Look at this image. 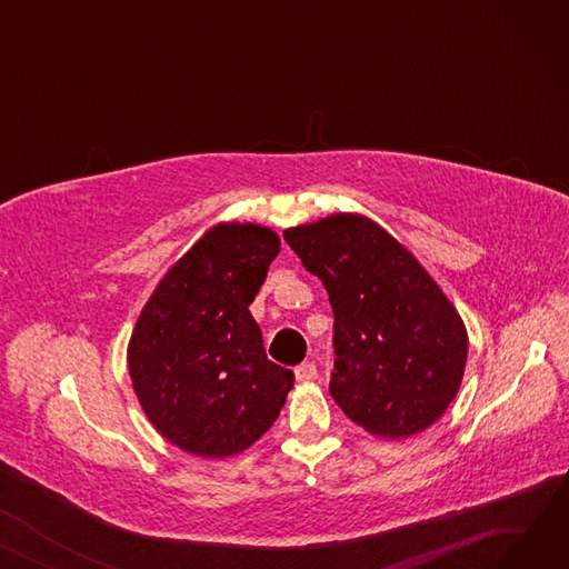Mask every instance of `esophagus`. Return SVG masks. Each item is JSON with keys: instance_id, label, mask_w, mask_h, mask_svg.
I'll list each match as a JSON object with an SVG mask.
<instances>
[{"instance_id": "1", "label": "esophagus", "mask_w": 569, "mask_h": 569, "mask_svg": "<svg viewBox=\"0 0 569 569\" xmlns=\"http://www.w3.org/2000/svg\"><path fill=\"white\" fill-rule=\"evenodd\" d=\"M295 378L297 382H311L318 378V369L313 362H302L300 367H295Z\"/></svg>"}]
</instances>
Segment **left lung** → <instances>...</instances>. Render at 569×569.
Listing matches in <instances>:
<instances>
[{"mask_svg":"<svg viewBox=\"0 0 569 569\" xmlns=\"http://www.w3.org/2000/svg\"><path fill=\"white\" fill-rule=\"evenodd\" d=\"M335 311L330 392L365 431L401 440L429 429L459 392L466 325L399 239L362 214L283 230Z\"/></svg>","mask_w":569,"mask_h":569,"instance_id":"8db88e82","label":"left lung"}]
</instances>
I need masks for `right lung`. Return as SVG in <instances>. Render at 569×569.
I'll return each instance as SVG.
<instances>
[{
    "instance_id": "add662e5",
    "label": "right lung",
    "mask_w": 569,
    "mask_h": 569,
    "mask_svg": "<svg viewBox=\"0 0 569 569\" xmlns=\"http://www.w3.org/2000/svg\"><path fill=\"white\" fill-rule=\"evenodd\" d=\"M281 251L258 223H217L179 258L142 307L129 341L140 408L179 450L223 459L274 425L292 371L269 362L249 305Z\"/></svg>"
}]
</instances>
